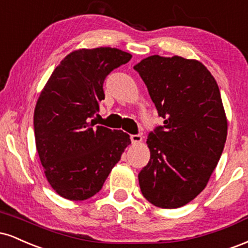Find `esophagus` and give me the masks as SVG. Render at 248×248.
<instances>
[{
  "label": "esophagus",
  "mask_w": 248,
  "mask_h": 248,
  "mask_svg": "<svg viewBox=\"0 0 248 248\" xmlns=\"http://www.w3.org/2000/svg\"><path fill=\"white\" fill-rule=\"evenodd\" d=\"M130 141H132V143L136 144V143H140L142 142V136L140 134H135V135H130Z\"/></svg>",
  "instance_id": "esophagus-1"
}]
</instances>
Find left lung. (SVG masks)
I'll return each instance as SVG.
<instances>
[{"label": "left lung", "mask_w": 248, "mask_h": 248, "mask_svg": "<svg viewBox=\"0 0 248 248\" xmlns=\"http://www.w3.org/2000/svg\"><path fill=\"white\" fill-rule=\"evenodd\" d=\"M134 70L164 120L148 135L142 195L155 206L181 207L203 191L223 154L227 121L220 91L202 62L178 56H150Z\"/></svg>", "instance_id": "obj_1"}]
</instances>
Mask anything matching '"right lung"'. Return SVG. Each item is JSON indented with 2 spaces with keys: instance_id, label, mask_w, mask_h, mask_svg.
I'll return each mask as SVG.
<instances>
[{
  "instance_id": "add662e5",
  "label": "right lung",
  "mask_w": 248,
  "mask_h": 248,
  "mask_svg": "<svg viewBox=\"0 0 248 248\" xmlns=\"http://www.w3.org/2000/svg\"><path fill=\"white\" fill-rule=\"evenodd\" d=\"M132 55L115 47L81 49L56 67L33 114L36 148L50 186L62 197L84 201L98 193L130 143L122 130L94 126L104 81Z\"/></svg>"
}]
</instances>
